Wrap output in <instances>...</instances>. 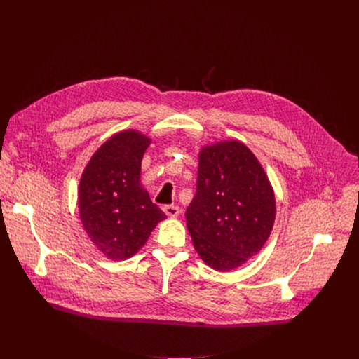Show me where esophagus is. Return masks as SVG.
<instances>
[{"label": "esophagus", "instance_id": "1", "mask_svg": "<svg viewBox=\"0 0 359 359\" xmlns=\"http://www.w3.org/2000/svg\"><path fill=\"white\" fill-rule=\"evenodd\" d=\"M163 212L166 213L168 217L176 219L180 215V209L177 206H173V204H168V206H163Z\"/></svg>", "mask_w": 359, "mask_h": 359}]
</instances>
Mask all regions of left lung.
<instances>
[{"label":"left lung","mask_w":359,"mask_h":359,"mask_svg":"<svg viewBox=\"0 0 359 359\" xmlns=\"http://www.w3.org/2000/svg\"><path fill=\"white\" fill-rule=\"evenodd\" d=\"M276 212L269 176L243 142L230 139L201 147L186 224L204 263L217 271L244 264L269 240Z\"/></svg>","instance_id":"obj_1"}]
</instances>
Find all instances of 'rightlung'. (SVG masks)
<instances>
[{
  "label": "right lung",
  "mask_w": 359,
  "mask_h": 359,
  "mask_svg": "<svg viewBox=\"0 0 359 359\" xmlns=\"http://www.w3.org/2000/svg\"><path fill=\"white\" fill-rule=\"evenodd\" d=\"M151 139L136 129L115 133L97 147L78 189L82 226L114 262L135 255L166 215L140 183L142 159Z\"/></svg>",
  "instance_id": "1"
}]
</instances>
